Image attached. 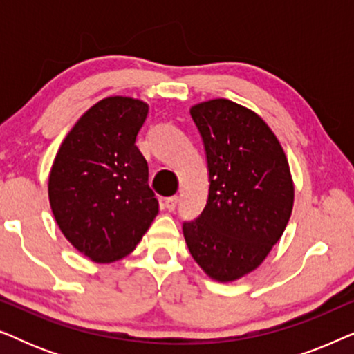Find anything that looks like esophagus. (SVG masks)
I'll return each instance as SVG.
<instances>
[{"label":"esophagus","mask_w":354,"mask_h":354,"mask_svg":"<svg viewBox=\"0 0 354 354\" xmlns=\"http://www.w3.org/2000/svg\"><path fill=\"white\" fill-rule=\"evenodd\" d=\"M178 205V196H171L166 198V207L169 211H176V207Z\"/></svg>","instance_id":"obj_1"}]
</instances>
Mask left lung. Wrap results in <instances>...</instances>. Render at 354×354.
Segmentation results:
<instances>
[{"mask_svg": "<svg viewBox=\"0 0 354 354\" xmlns=\"http://www.w3.org/2000/svg\"><path fill=\"white\" fill-rule=\"evenodd\" d=\"M205 143L209 193L201 216L183 222L198 266L217 282L253 272L282 236L295 187L283 148L263 118L225 98L192 106Z\"/></svg>", "mask_w": 354, "mask_h": 354, "instance_id": "8db88e82", "label": "left lung"}]
</instances>
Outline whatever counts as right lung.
Returning a JSON list of instances; mask_svg holds the SVG:
<instances>
[{"instance_id":"1","label":"right lung","mask_w":354,"mask_h":354,"mask_svg":"<svg viewBox=\"0 0 354 354\" xmlns=\"http://www.w3.org/2000/svg\"><path fill=\"white\" fill-rule=\"evenodd\" d=\"M147 115L142 100H101L77 120L53 161V216L71 245L95 263L132 253L158 216L147 159L135 145Z\"/></svg>"}]
</instances>
